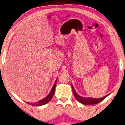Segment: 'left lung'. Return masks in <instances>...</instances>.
Returning <instances> with one entry per match:
<instances>
[{
    "label": "left lung",
    "instance_id": "obj_1",
    "mask_svg": "<svg viewBox=\"0 0 125 125\" xmlns=\"http://www.w3.org/2000/svg\"><path fill=\"white\" fill-rule=\"evenodd\" d=\"M72 88L73 89V94L74 97H75V98L80 103H82L83 104H87V105H92V104H97L99 102H101V101H102L103 99H104L107 96L109 95L110 94H108L107 95L104 96L103 97L100 98H91V97H82L78 94L76 93V91H75V89L72 84Z\"/></svg>",
    "mask_w": 125,
    "mask_h": 125
}]
</instances>
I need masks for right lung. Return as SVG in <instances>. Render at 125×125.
<instances>
[{
    "label": "right lung",
    "mask_w": 125,
    "mask_h": 125,
    "mask_svg": "<svg viewBox=\"0 0 125 125\" xmlns=\"http://www.w3.org/2000/svg\"><path fill=\"white\" fill-rule=\"evenodd\" d=\"M57 80V78L56 79V80H55L54 84H53V87H52V88L49 94H48L45 98H44L43 99H41V100H40L38 102H34V103H30V102H27V103L30 105H33V106H41V105L46 104H47V103H49V102L51 101L52 98L53 97V95H54Z\"/></svg>",
    "instance_id": "obj_1"
}]
</instances>
